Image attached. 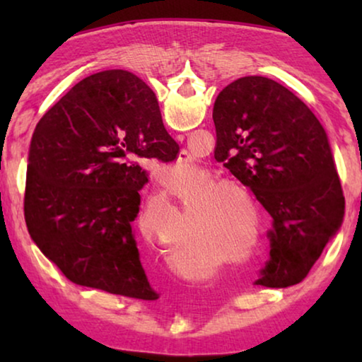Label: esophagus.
Here are the masks:
<instances>
[{
    "label": "esophagus",
    "instance_id": "34e87169",
    "mask_svg": "<svg viewBox=\"0 0 362 362\" xmlns=\"http://www.w3.org/2000/svg\"><path fill=\"white\" fill-rule=\"evenodd\" d=\"M177 140H183V134H179V136H177Z\"/></svg>",
    "mask_w": 362,
    "mask_h": 362
}]
</instances>
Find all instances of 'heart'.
<instances>
[{
	"label": "heart",
	"instance_id": "b5f03b06",
	"mask_svg": "<svg viewBox=\"0 0 362 362\" xmlns=\"http://www.w3.org/2000/svg\"><path fill=\"white\" fill-rule=\"evenodd\" d=\"M218 192H238V193H244V189L238 185V183L235 182H228V180H217V182H212L209 187H206L204 189V194H216ZM226 204L222 203L220 204V207H217L216 211H214L211 214V220H214V222H230V220H233L235 217H233V214L228 211V207H225ZM142 230L146 231V226ZM214 231H216V228H214Z\"/></svg>",
	"mask_w": 362,
	"mask_h": 362
}]
</instances>
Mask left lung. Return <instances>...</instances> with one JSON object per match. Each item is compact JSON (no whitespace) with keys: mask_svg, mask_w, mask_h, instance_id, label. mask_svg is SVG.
I'll return each mask as SVG.
<instances>
[{"mask_svg":"<svg viewBox=\"0 0 362 362\" xmlns=\"http://www.w3.org/2000/svg\"><path fill=\"white\" fill-rule=\"evenodd\" d=\"M212 118L225 168L273 218L269 260L255 283H300L345 214L326 131L296 94L265 76L230 83L217 95Z\"/></svg>","mask_w":362,"mask_h":362,"instance_id":"obj_1","label":"left lung"}]
</instances>
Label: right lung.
Segmentation results:
<instances>
[{
    "instance_id": "right-lung-1",
    "label": "right lung",
    "mask_w": 362,
    "mask_h": 362,
    "mask_svg": "<svg viewBox=\"0 0 362 362\" xmlns=\"http://www.w3.org/2000/svg\"><path fill=\"white\" fill-rule=\"evenodd\" d=\"M179 145L156 95L126 70L84 78L36 124L23 211L32 240L71 283L153 300L132 231L148 175Z\"/></svg>"
}]
</instances>
